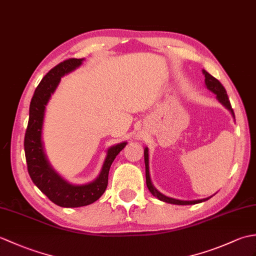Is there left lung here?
<instances>
[{
    "label": "left lung",
    "mask_w": 256,
    "mask_h": 256,
    "mask_svg": "<svg viewBox=\"0 0 256 256\" xmlns=\"http://www.w3.org/2000/svg\"><path fill=\"white\" fill-rule=\"evenodd\" d=\"M202 74H204V84L206 89L210 90L211 92H214V94L216 96V99L221 103L222 106H224L226 108H228L232 114V116L236 118L234 116V112H233V108H231V103L229 101V98H228L226 94V91L224 89V86L221 84V82L219 80H216L214 77H212V76L206 72L204 69H202ZM144 160H145V177H146V186H148V190L150 192V194L156 197L157 199H160V201H164V202L167 204H179V206H184V204H200V202H204V201L210 199L212 196L208 198H204V199H200V200H179V199H175V198H170V197H167V196L162 194V192H160L158 190H157L153 182H152V179H150V156H148V148H144Z\"/></svg>",
    "instance_id": "obj_1"
}]
</instances>
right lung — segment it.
Instances as JSON below:
<instances>
[{
    "label": "right lung",
    "instance_id": "obj_1",
    "mask_svg": "<svg viewBox=\"0 0 256 256\" xmlns=\"http://www.w3.org/2000/svg\"><path fill=\"white\" fill-rule=\"evenodd\" d=\"M84 60V58L64 60L54 67L42 79L32 98L28 125L24 140L27 170L32 182L48 199L64 208L88 206L99 199L106 189L108 170L114 158L128 144V142H122L108 148L99 175L92 182L84 184H74L67 182L54 170L48 160L42 142L46 106L60 84L62 77L79 68Z\"/></svg>",
    "mask_w": 256,
    "mask_h": 256
}]
</instances>
